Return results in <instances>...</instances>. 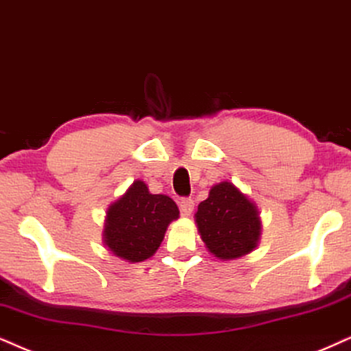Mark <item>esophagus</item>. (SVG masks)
Masks as SVG:
<instances>
[{
    "label": "esophagus",
    "mask_w": 351,
    "mask_h": 351,
    "mask_svg": "<svg viewBox=\"0 0 351 351\" xmlns=\"http://www.w3.org/2000/svg\"><path fill=\"white\" fill-rule=\"evenodd\" d=\"M180 210H181V214L186 215V217L191 215V214H193V210H194V202L191 201V199H181Z\"/></svg>",
    "instance_id": "esophagus-1"
}]
</instances>
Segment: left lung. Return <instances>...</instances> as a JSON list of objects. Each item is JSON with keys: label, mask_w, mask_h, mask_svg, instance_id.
I'll use <instances>...</instances> for the list:
<instances>
[{"label": "left lung", "mask_w": 351, "mask_h": 351, "mask_svg": "<svg viewBox=\"0 0 351 351\" xmlns=\"http://www.w3.org/2000/svg\"><path fill=\"white\" fill-rule=\"evenodd\" d=\"M197 232L207 251L220 261H233L259 245L263 221L259 208L232 181H221L194 214Z\"/></svg>", "instance_id": "obj_1"}]
</instances>
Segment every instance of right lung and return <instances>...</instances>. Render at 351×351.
<instances>
[{"label":"right lung","instance_id":"add662e5","mask_svg":"<svg viewBox=\"0 0 351 351\" xmlns=\"http://www.w3.org/2000/svg\"><path fill=\"white\" fill-rule=\"evenodd\" d=\"M180 217L178 206L165 194H152L136 180L106 208L104 245L126 263H143L160 247L168 225Z\"/></svg>","mask_w":351,"mask_h":351}]
</instances>
